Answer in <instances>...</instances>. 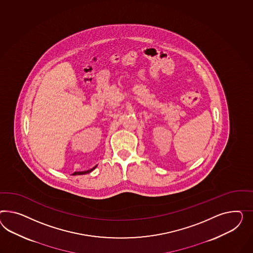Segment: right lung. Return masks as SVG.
Here are the masks:
<instances>
[{
	"label": "right lung",
	"mask_w": 253,
	"mask_h": 253,
	"mask_svg": "<svg viewBox=\"0 0 253 253\" xmlns=\"http://www.w3.org/2000/svg\"><path fill=\"white\" fill-rule=\"evenodd\" d=\"M96 167H94L93 169H89V170L86 171H78V172H75V173H73V175H84V174H87V173H90L91 171L94 170L95 169H96Z\"/></svg>",
	"instance_id": "1"
}]
</instances>
